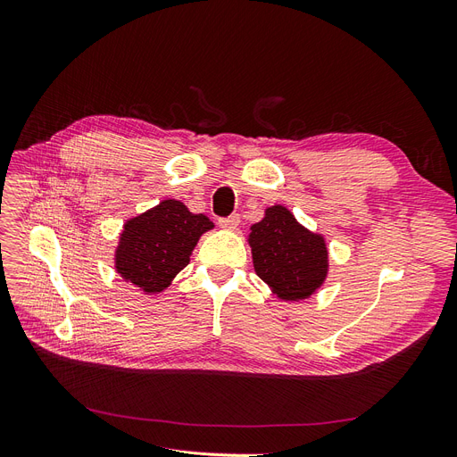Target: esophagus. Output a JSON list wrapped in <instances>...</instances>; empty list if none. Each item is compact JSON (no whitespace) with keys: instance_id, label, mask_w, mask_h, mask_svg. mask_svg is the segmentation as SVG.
Wrapping results in <instances>:
<instances>
[{"instance_id":"obj_1","label":"esophagus","mask_w":457,"mask_h":457,"mask_svg":"<svg viewBox=\"0 0 457 457\" xmlns=\"http://www.w3.org/2000/svg\"><path fill=\"white\" fill-rule=\"evenodd\" d=\"M240 225V217L238 215H230L225 219H219V227L225 228V230H234Z\"/></svg>"}]
</instances>
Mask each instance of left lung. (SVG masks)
Listing matches in <instances>:
<instances>
[{
    "mask_svg": "<svg viewBox=\"0 0 457 457\" xmlns=\"http://www.w3.org/2000/svg\"><path fill=\"white\" fill-rule=\"evenodd\" d=\"M253 269L272 295L303 301L328 278L329 255L322 234L303 227L286 205H270L247 234Z\"/></svg>",
    "mask_w": 457,
    "mask_h": 457,
    "instance_id": "1",
    "label": "left lung"
}]
</instances>
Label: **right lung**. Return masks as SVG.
Segmentation results:
<instances>
[{
	"instance_id": "1",
	"label": "right lung",
	"mask_w": 457,
	"mask_h": 457,
	"mask_svg": "<svg viewBox=\"0 0 457 457\" xmlns=\"http://www.w3.org/2000/svg\"><path fill=\"white\" fill-rule=\"evenodd\" d=\"M212 228L215 225L204 213H192L173 198L162 200L123 223L114 269L143 294H160L188 265L202 234Z\"/></svg>"
}]
</instances>
